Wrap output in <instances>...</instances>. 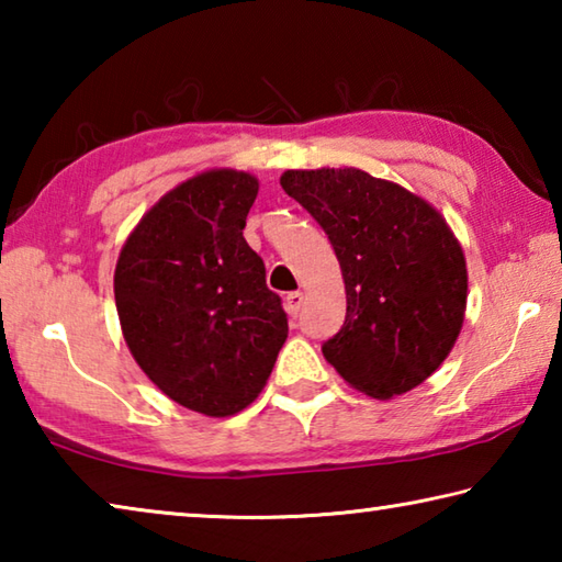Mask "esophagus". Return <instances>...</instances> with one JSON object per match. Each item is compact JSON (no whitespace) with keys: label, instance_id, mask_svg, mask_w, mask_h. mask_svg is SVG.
<instances>
[{"label":"esophagus","instance_id":"obj_1","mask_svg":"<svg viewBox=\"0 0 562 562\" xmlns=\"http://www.w3.org/2000/svg\"><path fill=\"white\" fill-rule=\"evenodd\" d=\"M302 300H304V294H302L300 290H294V292H290V294H288V297H284V307H288L290 317H297V315H300V310H302Z\"/></svg>","mask_w":562,"mask_h":562}]
</instances>
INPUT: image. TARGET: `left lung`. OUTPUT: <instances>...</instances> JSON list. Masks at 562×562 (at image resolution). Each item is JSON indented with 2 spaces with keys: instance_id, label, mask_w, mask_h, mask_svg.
Wrapping results in <instances>:
<instances>
[{
  "instance_id": "8db88e82",
  "label": "left lung",
  "mask_w": 562,
  "mask_h": 562,
  "mask_svg": "<svg viewBox=\"0 0 562 562\" xmlns=\"http://www.w3.org/2000/svg\"><path fill=\"white\" fill-rule=\"evenodd\" d=\"M284 193L327 233L347 317L322 355L374 398L412 392L456 345L469 294L459 240L441 213L359 168L284 170Z\"/></svg>"
}]
</instances>
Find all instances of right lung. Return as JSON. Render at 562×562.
I'll list each match as a JSON object with an SVG mask.
<instances>
[{
  "mask_svg": "<svg viewBox=\"0 0 562 562\" xmlns=\"http://www.w3.org/2000/svg\"><path fill=\"white\" fill-rule=\"evenodd\" d=\"M258 178L215 168L166 193L121 247L113 294L133 359L205 416L252 404L288 339L280 294L245 243Z\"/></svg>",
  "mask_w": 562,
  "mask_h": 562,
  "instance_id": "1",
  "label": "right lung"
}]
</instances>
